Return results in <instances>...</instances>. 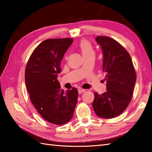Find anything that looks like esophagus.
Instances as JSON below:
<instances>
[{"label": "esophagus", "instance_id": "1", "mask_svg": "<svg viewBox=\"0 0 152 152\" xmlns=\"http://www.w3.org/2000/svg\"><path fill=\"white\" fill-rule=\"evenodd\" d=\"M86 91V90L85 89H78V93H79V94H82V93H83V92H85Z\"/></svg>", "mask_w": 152, "mask_h": 152}]
</instances>
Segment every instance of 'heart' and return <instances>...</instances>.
I'll list each match as a JSON object with an SVG mask.
<instances>
[{
  "label": "heart",
  "mask_w": 152,
  "mask_h": 152,
  "mask_svg": "<svg viewBox=\"0 0 152 152\" xmlns=\"http://www.w3.org/2000/svg\"><path fill=\"white\" fill-rule=\"evenodd\" d=\"M79 48L82 53L83 57L88 56H94L95 52L93 48L88 41L86 40H82L80 42L79 45Z\"/></svg>",
  "instance_id": "b5f03b06"
}]
</instances>
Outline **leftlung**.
Listing matches in <instances>:
<instances>
[{
  "mask_svg": "<svg viewBox=\"0 0 152 152\" xmlns=\"http://www.w3.org/2000/svg\"><path fill=\"white\" fill-rule=\"evenodd\" d=\"M95 40L102 51L106 91L94 93L92 106L99 117L110 119L120 115L130 103L136 73L129 53L118 42L106 37H97Z\"/></svg>",
  "mask_w": 152,
  "mask_h": 152,
  "instance_id": "obj_1",
  "label": "left lung"
}]
</instances>
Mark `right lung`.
Here are the masks:
<instances>
[{
    "label": "right lung",
    "mask_w": 152,
    "mask_h": 152,
    "mask_svg": "<svg viewBox=\"0 0 152 152\" xmlns=\"http://www.w3.org/2000/svg\"><path fill=\"white\" fill-rule=\"evenodd\" d=\"M72 38L47 39L35 48L25 69V79L31 101L44 119L61 125L74 115L78 92H64L57 81L61 61L72 44Z\"/></svg>",
    "instance_id": "add662e5"
}]
</instances>
